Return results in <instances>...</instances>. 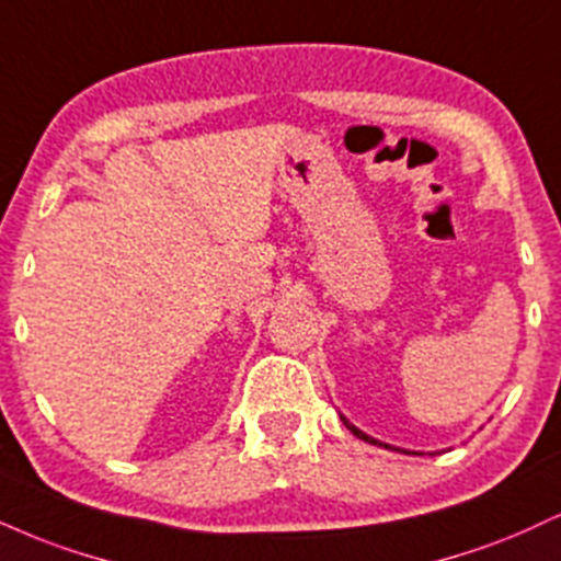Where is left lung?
Listing matches in <instances>:
<instances>
[{
  "label": "left lung",
  "instance_id": "obj_1",
  "mask_svg": "<svg viewBox=\"0 0 561 561\" xmlns=\"http://www.w3.org/2000/svg\"><path fill=\"white\" fill-rule=\"evenodd\" d=\"M340 417H342V421H345V426H347L350 431H353V434H355L357 438H363V442H368V444H376V447H383V449H394V447H389V444H383V442H379V438H374V436L363 434V431H360V428H357V426H353V423H350L345 415H340ZM404 455H417V451H404Z\"/></svg>",
  "mask_w": 561,
  "mask_h": 561
}]
</instances>
